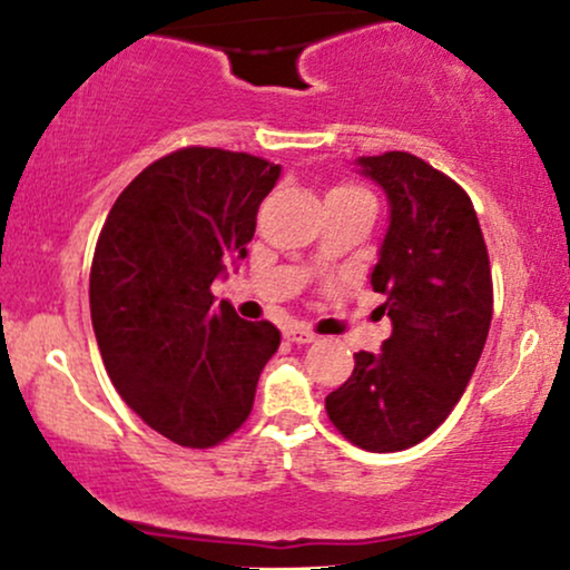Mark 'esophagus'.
I'll use <instances>...</instances> for the list:
<instances>
[{
    "mask_svg": "<svg viewBox=\"0 0 570 570\" xmlns=\"http://www.w3.org/2000/svg\"><path fill=\"white\" fill-rule=\"evenodd\" d=\"M284 335L286 340H292V343H313V340H316V332L307 330L305 324H292Z\"/></svg>",
    "mask_w": 570,
    "mask_h": 570,
    "instance_id": "esophagus-1",
    "label": "esophagus"
}]
</instances>
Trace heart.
<instances>
[{
	"label": "heart",
	"instance_id": "1",
	"mask_svg": "<svg viewBox=\"0 0 570 570\" xmlns=\"http://www.w3.org/2000/svg\"><path fill=\"white\" fill-rule=\"evenodd\" d=\"M332 193H362V189H356V187H335V189H332Z\"/></svg>",
	"mask_w": 570,
	"mask_h": 570
}]
</instances>
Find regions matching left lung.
<instances>
[{"instance_id": "8db88e82", "label": "left lung", "mask_w": 570, "mask_h": 570, "mask_svg": "<svg viewBox=\"0 0 570 570\" xmlns=\"http://www.w3.org/2000/svg\"><path fill=\"white\" fill-rule=\"evenodd\" d=\"M356 166L389 198L370 284L383 294L377 313L391 318V337L353 356L326 415L356 448L396 453L442 426L466 391L488 340L493 281L472 198L450 176L410 153Z\"/></svg>"}]
</instances>
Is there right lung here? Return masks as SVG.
Returning <instances> with one entry per match:
<instances>
[{
    "instance_id": "add662e5",
    "label": "right lung",
    "mask_w": 570,
    "mask_h": 570,
    "mask_svg": "<svg viewBox=\"0 0 570 570\" xmlns=\"http://www.w3.org/2000/svg\"><path fill=\"white\" fill-rule=\"evenodd\" d=\"M281 166L185 147L122 189L90 265V318L104 367L136 415L181 448L244 426L281 332L214 303L225 257L244 259Z\"/></svg>"
}]
</instances>
